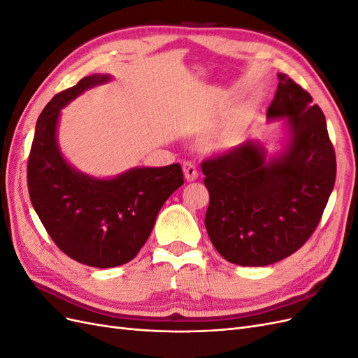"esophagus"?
Here are the masks:
<instances>
[{"label": "esophagus", "mask_w": 358, "mask_h": 358, "mask_svg": "<svg viewBox=\"0 0 358 358\" xmlns=\"http://www.w3.org/2000/svg\"><path fill=\"white\" fill-rule=\"evenodd\" d=\"M182 170H183V175H185V179L189 180V182L196 180V179L199 178V171H197L196 166H194L192 162H189V161L183 162V164H182Z\"/></svg>", "instance_id": "esophagus-1"}]
</instances>
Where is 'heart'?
I'll return each mask as SVG.
<instances>
[{"label":"heart","instance_id":"heart-1","mask_svg":"<svg viewBox=\"0 0 358 358\" xmlns=\"http://www.w3.org/2000/svg\"><path fill=\"white\" fill-rule=\"evenodd\" d=\"M248 131V121L242 116L229 119L201 138V148L206 154L220 155L239 146Z\"/></svg>","mask_w":358,"mask_h":358}]
</instances>
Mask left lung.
<instances>
[{"mask_svg":"<svg viewBox=\"0 0 358 358\" xmlns=\"http://www.w3.org/2000/svg\"><path fill=\"white\" fill-rule=\"evenodd\" d=\"M267 121H285L275 152L246 140L203 162L209 208L204 225L227 262L262 267L294 254L315 231L336 179L326 116L312 96L278 74Z\"/></svg>","mask_w":358,"mask_h":358,"instance_id":"1","label":"left lung"}]
</instances>
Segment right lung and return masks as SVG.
<instances>
[{
    "label": "right lung",
    "instance_id": "add662e5",
    "mask_svg": "<svg viewBox=\"0 0 358 358\" xmlns=\"http://www.w3.org/2000/svg\"><path fill=\"white\" fill-rule=\"evenodd\" d=\"M91 74L57 94L36 124L28 159L32 208L64 254L91 267H116L138 254L162 204L183 185L180 166L133 167L95 178L71 166L58 140L61 109L85 91L110 82Z\"/></svg>",
    "mask_w": 358,
    "mask_h": 358
}]
</instances>
